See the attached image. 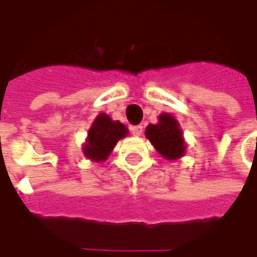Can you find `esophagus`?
I'll list each match as a JSON object with an SVG mask.
<instances>
[{
  "mask_svg": "<svg viewBox=\"0 0 257 257\" xmlns=\"http://www.w3.org/2000/svg\"><path fill=\"white\" fill-rule=\"evenodd\" d=\"M143 132L142 125H135V126H131V134L134 136H141Z\"/></svg>",
  "mask_w": 257,
  "mask_h": 257,
  "instance_id": "1",
  "label": "esophagus"
}]
</instances>
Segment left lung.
Here are the masks:
<instances>
[{
    "mask_svg": "<svg viewBox=\"0 0 257 257\" xmlns=\"http://www.w3.org/2000/svg\"><path fill=\"white\" fill-rule=\"evenodd\" d=\"M146 138L156 148V151L169 160L179 159L184 155L186 145L183 141L181 129L172 115H160L158 125H148Z\"/></svg>",
    "mask_w": 257,
    "mask_h": 257,
    "instance_id": "left-lung-1",
    "label": "left lung"
}]
</instances>
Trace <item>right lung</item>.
Masks as SVG:
<instances>
[{"instance_id":"add662e5","label":"right lung","mask_w":257,"mask_h":257,"mask_svg":"<svg viewBox=\"0 0 257 257\" xmlns=\"http://www.w3.org/2000/svg\"><path fill=\"white\" fill-rule=\"evenodd\" d=\"M126 128L119 121H112L108 115L101 114L88 131L87 143L84 145L85 156L92 160H105L114 149L116 142L126 135Z\"/></svg>"}]
</instances>
